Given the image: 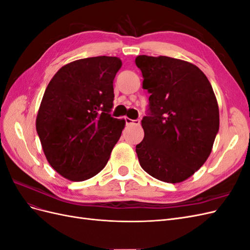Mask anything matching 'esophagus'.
<instances>
[{"label": "esophagus", "mask_w": 250, "mask_h": 250, "mask_svg": "<svg viewBox=\"0 0 250 250\" xmlns=\"http://www.w3.org/2000/svg\"><path fill=\"white\" fill-rule=\"evenodd\" d=\"M125 123L126 125H131V124L140 125V120H131L129 118H125Z\"/></svg>", "instance_id": "obj_1"}]
</instances>
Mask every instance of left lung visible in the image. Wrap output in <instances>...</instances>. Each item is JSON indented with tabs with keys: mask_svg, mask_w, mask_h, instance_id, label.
I'll use <instances>...</instances> for the list:
<instances>
[{
	"mask_svg": "<svg viewBox=\"0 0 250 250\" xmlns=\"http://www.w3.org/2000/svg\"><path fill=\"white\" fill-rule=\"evenodd\" d=\"M135 64L150 93L135 147L149 175L177 184L206 163L219 131V108L208 79L196 65L167 56L140 55Z\"/></svg>",
	"mask_w": 250,
	"mask_h": 250,
	"instance_id": "left-lung-1",
	"label": "left lung"
}]
</instances>
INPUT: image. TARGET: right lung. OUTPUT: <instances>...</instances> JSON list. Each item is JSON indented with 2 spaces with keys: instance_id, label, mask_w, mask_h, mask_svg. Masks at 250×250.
<instances>
[{
  "instance_id": "add662e5",
  "label": "right lung",
  "mask_w": 250,
  "mask_h": 250,
  "mask_svg": "<svg viewBox=\"0 0 250 250\" xmlns=\"http://www.w3.org/2000/svg\"><path fill=\"white\" fill-rule=\"evenodd\" d=\"M121 65L120 58L110 56L75 60L48 84L36 131L49 164L62 176L83 181L106 166L125 125L110 115Z\"/></svg>"
}]
</instances>
